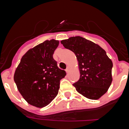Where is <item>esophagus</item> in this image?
<instances>
[{
    "instance_id": "obj_1",
    "label": "esophagus",
    "mask_w": 129,
    "mask_h": 129,
    "mask_svg": "<svg viewBox=\"0 0 129 129\" xmlns=\"http://www.w3.org/2000/svg\"><path fill=\"white\" fill-rule=\"evenodd\" d=\"M70 67H67V69H66V72H67V73L68 72L70 71Z\"/></svg>"
}]
</instances>
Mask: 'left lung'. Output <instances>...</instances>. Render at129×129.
<instances>
[{"label":"left lung","mask_w":129,"mask_h":129,"mask_svg":"<svg viewBox=\"0 0 129 129\" xmlns=\"http://www.w3.org/2000/svg\"><path fill=\"white\" fill-rule=\"evenodd\" d=\"M65 48L76 54L80 78L74 83L76 90L90 100H98L107 92L112 81L113 64L98 44L80 36L62 40Z\"/></svg>","instance_id":"8db88e82"}]
</instances>
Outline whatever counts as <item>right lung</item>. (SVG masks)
I'll list each match as a JSON object with an SVG mask.
<instances>
[{
    "label": "right lung",
    "instance_id": "1",
    "mask_svg": "<svg viewBox=\"0 0 129 129\" xmlns=\"http://www.w3.org/2000/svg\"><path fill=\"white\" fill-rule=\"evenodd\" d=\"M59 41H45L29 49L16 68L14 81L18 90L29 104L43 108L59 92L60 80L66 72L58 68L53 58Z\"/></svg>",
    "mask_w": 129,
    "mask_h": 129
}]
</instances>
